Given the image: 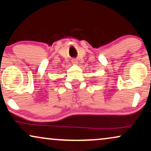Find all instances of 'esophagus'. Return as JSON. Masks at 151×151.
I'll use <instances>...</instances> for the list:
<instances>
[{"instance_id": "1", "label": "esophagus", "mask_w": 151, "mask_h": 151, "mask_svg": "<svg viewBox=\"0 0 151 151\" xmlns=\"http://www.w3.org/2000/svg\"><path fill=\"white\" fill-rule=\"evenodd\" d=\"M77 60H76V59H73V60H72V63H73V64H74V65H76V64H77Z\"/></svg>"}]
</instances>
